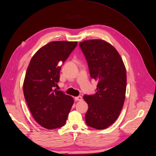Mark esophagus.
Masks as SVG:
<instances>
[{
    "label": "esophagus",
    "mask_w": 156,
    "mask_h": 156,
    "mask_svg": "<svg viewBox=\"0 0 156 156\" xmlns=\"http://www.w3.org/2000/svg\"><path fill=\"white\" fill-rule=\"evenodd\" d=\"M75 100L76 101H82V97L81 96H79L77 97H75Z\"/></svg>",
    "instance_id": "34e87169"
}]
</instances>
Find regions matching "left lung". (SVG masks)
<instances>
[{"label": "left lung", "mask_w": 156, "mask_h": 156, "mask_svg": "<svg viewBox=\"0 0 156 156\" xmlns=\"http://www.w3.org/2000/svg\"><path fill=\"white\" fill-rule=\"evenodd\" d=\"M79 45L90 77L98 81L96 93L83 97L88 105L86 122L89 126L103 130L117 120L123 108L126 86L125 66L115 48L105 40H85Z\"/></svg>", "instance_id": "1"}]
</instances>
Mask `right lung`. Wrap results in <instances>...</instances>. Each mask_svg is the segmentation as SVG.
Here are the masks:
<instances>
[{
  "label": "right lung",
  "mask_w": 156,
  "mask_h": 156,
  "mask_svg": "<svg viewBox=\"0 0 156 156\" xmlns=\"http://www.w3.org/2000/svg\"><path fill=\"white\" fill-rule=\"evenodd\" d=\"M77 41H51L31 58L23 82L24 98L34 119L47 129L66 124L74 104L70 96L54 89L57 86L60 63L66 60Z\"/></svg>",
  "instance_id": "right-lung-1"
}]
</instances>
